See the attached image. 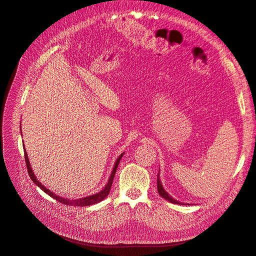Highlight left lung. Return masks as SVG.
<instances>
[{
	"label": "left lung",
	"instance_id": "obj_1",
	"mask_svg": "<svg viewBox=\"0 0 256 256\" xmlns=\"http://www.w3.org/2000/svg\"><path fill=\"white\" fill-rule=\"evenodd\" d=\"M158 192L166 200H168V202H170L172 204H177V205H186L184 202H180L176 200L174 198H172V197L165 191V188L162 186V182H160V170H158Z\"/></svg>",
	"mask_w": 256,
	"mask_h": 256
}]
</instances>
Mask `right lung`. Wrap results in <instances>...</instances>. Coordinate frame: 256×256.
I'll use <instances>...</instances> for the list:
<instances>
[{
	"label": "right lung",
	"instance_id": "1",
	"mask_svg": "<svg viewBox=\"0 0 256 256\" xmlns=\"http://www.w3.org/2000/svg\"><path fill=\"white\" fill-rule=\"evenodd\" d=\"M21 135H22V133H21ZM24 158H26V167H28V174H30V178L32 179V181L34 182V184L38 186L40 188H42L44 192L47 193L49 196L52 197V198H54L56 200H58L59 202H62L64 204V205H68V206H80V207H84V206H90V205H94V204H98L100 202H102L103 200L106 198V196L109 194V192H110V188H112V181H114V174H116V168H118V165L120 163L121 160V158L123 156L124 153H121V154L119 156V158H116V163H114V166L112 168V172L110 174V177H109V180L106 184V186H104V188L102 190V191H100L98 193L96 194H93V195H90V196H86V197H82V198H77V200H68V198H65V197H62V196H59L58 194H54V192H51L49 188H46V186H44L40 182L36 179L35 174L33 172V170L31 167V164L30 162H28V154L26 152V148H24Z\"/></svg>",
	"mask_w": 256,
	"mask_h": 256
}]
</instances>
